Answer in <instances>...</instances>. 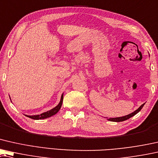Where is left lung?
Masks as SVG:
<instances>
[{"mask_svg": "<svg viewBox=\"0 0 158 158\" xmlns=\"http://www.w3.org/2000/svg\"><path fill=\"white\" fill-rule=\"evenodd\" d=\"M144 105H145V103L142 105L141 106H140L138 107V109L136 110L135 111L132 112V113L129 114V115H127L125 116H123V117H118V118H108L107 120H110V121H113V122H122V121H125L127 120V119L130 118L131 117H132V116H134L135 115H136L137 113H139L141 110V109L143 108V107L144 106Z\"/></svg>", "mask_w": 158, "mask_h": 158, "instance_id": "obj_1", "label": "left lung"}]
</instances>
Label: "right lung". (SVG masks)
Listing matches in <instances>:
<instances>
[{
    "label": "right lung",
    "mask_w": 158,
    "mask_h": 158,
    "mask_svg": "<svg viewBox=\"0 0 158 158\" xmlns=\"http://www.w3.org/2000/svg\"><path fill=\"white\" fill-rule=\"evenodd\" d=\"M63 93L61 95L60 98V101L59 102L58 105L57 106H56L50 110L45 112L40 115H26L27 117H28L31 119H33V120H41V119H45L47 118H50L51 116L56 115V114L58 113V112L60 110L61 106H62V103H63Z\"/></svg>",
    "instance_id": "add662e5"
}]
</instances>
